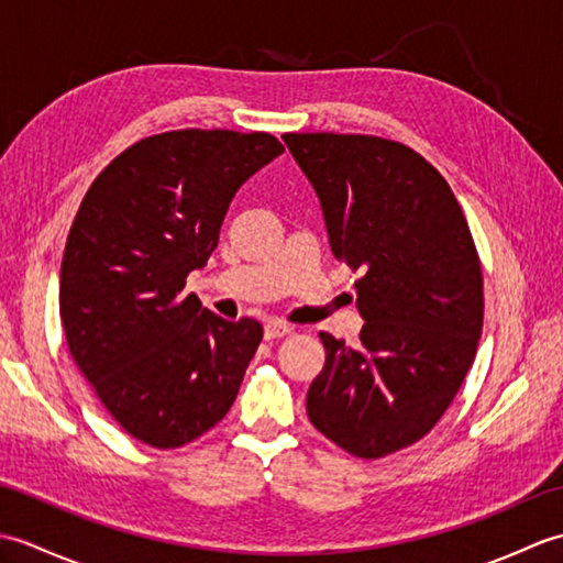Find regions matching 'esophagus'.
<instances>
[{
  "label": "esophagus",
  "mask_w": 563,
  "mask_h": 563,
  "mask_svg": "<svg viewBox=\"0 0 563 563\" xmlns=\"http://www.w3.org/2000/svg\"><path fill=\"white\" fill-rule=\"evenodd\" d=\"M288 333H292V327L285 324V321H280V319H271L268 324L263 327V336H266V341L283 339V336H288Z\"/></svg>",
  "instance_id": "34e87169"
}]
</instances>
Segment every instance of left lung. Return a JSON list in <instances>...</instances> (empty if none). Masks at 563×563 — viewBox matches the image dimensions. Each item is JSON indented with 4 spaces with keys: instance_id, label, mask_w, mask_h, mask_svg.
<instances>
[{
    "instance_id": "8db88e82",
    "label": "left lung",
    "mask_w": 563,
    "mask_h": 563,
    "mask_svg": "<svg viewBox=\"0 0 563 563\" xmlns=\"http://www.w3.org/2000/svg\"><path fill=\"white\" fill-rule=\"evenodd\" d=\"M317 190L333 256L355 280L361 343L321 331L307 391L321 435L379 460L430 433L474 363L484 278L470 224L433 164L375 135L285 133Z\"/></svg>"
}]
</instances>
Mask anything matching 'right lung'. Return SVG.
<instances>
[{
    "label": "right lung",
    "mask_w": 563,
    "mask_h": 563,
    "mask_svg": "<svg viewBox=\"0 0 563 563\" xmlns=\"http://www.w3.org/2000/svg\"><path fill=\"white\" fill-rule=\"evenodd\" d=\"M268 133L169 130L93 178L69 227L59 317L81 375L128 435L174 450L230 411L263 339L186 295L249 176L283 154Z\"/></svg>",
    "instance_id": "right-lung-1"
}]
</instances>
